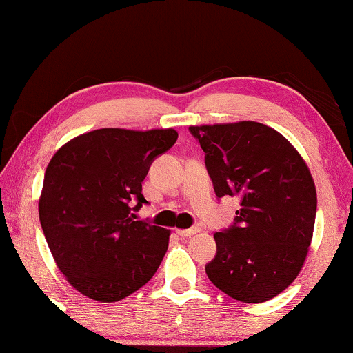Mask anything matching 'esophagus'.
Here are the masks:
<instances>
[{
    "instance_id": "34e87169",
    "label": "esophagus",
    "mask_w": 353,
    "mask_h": 353,
    "mask_svg": "<svg viewBox=\"0 0 353 353\" xmlns=\"http://www.w3.org/2000/svg\"><path fill=\"white\" fill-rule=\"evenodd\" d=\"M197 228H188V230H176V234L180 236V238H188V236H192L197 233Z\"/></svg>"
}]
</instances>
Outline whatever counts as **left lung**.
<instances>
[{
	"mask_svg": "<svg viewBox=\"0 0 353 353\" xmlns=\"http://www.w3.org/2000/svg\"><path fill=\"white\" fill-rule=\"evenodd\" d=\"M216 197L239 196L233 225L214 234L205 273L236 301L260 303L297 278L316 215L313 178L296 148L259 122L190 127Z\"/></svg>",
	"mask_w": 353,
	"mask_h": 353,
	"instance_id": "8db88e82",
	"label": "left lung"
}]
</instances>
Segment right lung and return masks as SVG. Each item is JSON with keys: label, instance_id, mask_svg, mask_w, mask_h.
Instances as JSON below:
<instances>
[{"label": "right lung", "instance_id": "1", "mask_svg": "<svg viewBox=\"0 0 353 353\" xmlns=\"http://www.w3.org/2000/svg\"><path fill=\"white\" fill-rule=\"evenodd\" d=\"M173 128H101L65 143L48 163L38 202L57 268L98 302H117L157 272L170 230L134 220L148 201L141 183L176 143Z\"/></svg>", "mask_w": 353, "mask_h": 353}]
</instances>
